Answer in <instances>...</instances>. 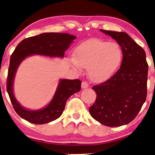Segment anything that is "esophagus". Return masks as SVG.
I'll return each instance as SVG.
<instances>
[{"mask_svg":"<svg viewBox=\"0 0 155 155\" xmlns=\"http://www.w3.org/2000/svg\"><path fill=\"white\" fill-rule=\"evenodd\" d=\"M81 87H82V89H85V88H87L88 87L89 84H88V83L87 82L83 81V82H82Z\"/></svg>","mask_w":155,"mask_h":155,"instance_id":"34e87169","label":"esophagus"}]
</instances>
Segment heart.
Listing matches in <instances>:
<instances>
[{"mask_svg": "<svg viewBox=\"0 0 155 155\" xmlns=\"http://www.w3.org/2000/svg\"><path fill=\"white\" fill-rule=\"evenodd\" d=\"M122 60L123 51L117 43L92 39L75 48L71 63L78 71H81V67L87 69L89 78L93 81L102 82L117 71Z\"/></svg>", "mask_w": 155, "mask_h": 155, "instance_id": "1", "label": "heart"}]
</instances>
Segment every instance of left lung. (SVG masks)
<instances>
[{
    "label": "left lung",
    "mask_w": 155,
    "mask_h": 155,
    "mask_svg": "<svg viewBox=\"0 0 155 155\" xmlns=\"http://www.w3.org/2000/svg\"><path fill=\"white\" fill-rule=\"evenodd\" d=\"M121 47L120 69L107 81L92 87L97 99L89 111L95 120L109 127L129 124L147 97L148 64L145 51L128 34L100 29Z\"/></svg>",
    "instance_id": "left-lung-1"
}]
</instances>
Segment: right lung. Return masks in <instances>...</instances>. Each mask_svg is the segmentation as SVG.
<instances>
[{
	"label": "right lung",
	"instance_id": "right-lung-1",
	"mask_svg": "<svg viewBox=\"0 0 155 155\" xmlns=\"http://www.w3.org/2000/svg\"><path fill=\"white\" fill-rule=\"evenodd\" d=\"M76 37L67 33H43L27 38L17 46L10 56L7 78V92L16 113L23 119L35 124H44L60 117L64 111L68 99L81 89L80 80L61 79L50 103L39 110H29L20 105L13 92V82L19 65L27 57L41 55L63 58Z\"/></svg>",
	"mask_w": 155,
	"mask_h": 155
}]
</instances>
